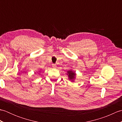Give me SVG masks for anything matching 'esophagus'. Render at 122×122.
<instances>
[{"instance_id": "1", "label": "esophagus", "mask_w": 122, "mask_h": 122, "mask_svg": "<svg viewBox=\"0 0 122 122\" xmlns=\"http://www.w3.org/2000/svg\"><path fill=\"white\" fill-rule=\"evenodd\" d=\"M52 66L53 68H56V64H52Z\"/></svg>"}]
</instances>
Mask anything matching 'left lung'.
Returning a JSON list of instances; mask_svg holds the SVG:
<instances>
[{
	"instance_id": "obj_1",
	"label": "left lung",
	"mask_w": 122,
	"mask_h": 122,
	"mask_svg": "<svg viewBox=\"0 0 122 122\" xmlns=\"http://www.w3.org/2000/svg\"><path fill=\"white\" fill-rule=\"evenodd\" d=\"M68 76L70 79L71 80V79H73V78H74V76L75 75H76L74 72H73L72 71H68Z\"/></svg>"
}]
</instances>
